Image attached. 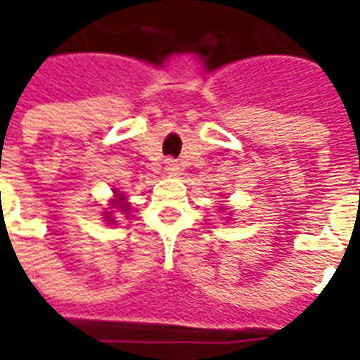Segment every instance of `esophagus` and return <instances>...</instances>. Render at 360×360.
<instances>
[{
	"label": "esophagus",
	"mask_w": 360,
	"mask_h": 360,
	"mask_svg": "<svg viewBox=\"0 0 360 360\" xmlns=\"http://www.w3.org/2000/svg\"><path fill=\"white\" fill-rule=\"evenodd\" d=\"M165 169L169 173H177L179 172V164H177L175 160H167V162H165Z\"/></svg>",
	"instance_id": "obj_1"
}]
</instances>
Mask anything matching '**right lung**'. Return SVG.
Here are the masks:
<instances>
[{
	"label": "right lung",
	"mask_w": 360,
	"mask_h": 360,
	"mask_svg": "<svg viewBox=\"0 0 360 360\" xmlns=\"http://www.w3.org/2000/svg\"><path fill=\"white\" fill-rule=\"evenodd\" d=\"M115 204H119V202H115ZM117 208H123V204H121V206H117ZM110 221H111V219H110Z\"/></svg>",
	"instance_id": "1"
}]
</instances>
